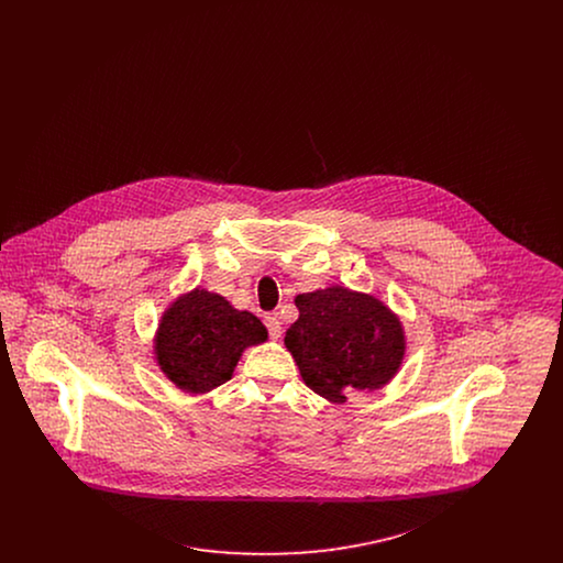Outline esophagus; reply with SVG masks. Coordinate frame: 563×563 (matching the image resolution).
<instances>
[{"instance_id": "1", "label": "esophagus", "mask_w": 563, "mask_h": 563, "mask_svg": "<svg viewBox=\"0 0 563 563\" xmlns=\"http://www.w3.org/2000/svg\"><path fill=\"white\" fill-rule=\"evenodd\" d=\"M266 327H268L269 338L272 340H278L280 338V321H278V317H274V314H269L266 317Z\"/></svg>"}]
</instances>
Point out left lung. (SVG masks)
<instances>
[{"label":"left lung","instance_id":"left-lung-1","mask_svg":"<svg viewBox=\"0 0 563 563\" xmlns=\"http://www.w3.org/2000/svg\"><path fill=\"white\" fill-rule=\"evenodd\" d=\"M297 321L285 333L303 384L344 405L352 393H375L399 374L407 338L399 314L375 295L331 285L295 297Z\"/></svg>","mask_w":563,"mask_h":563}]
</instances>
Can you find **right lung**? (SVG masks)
Segmentation results:
<instances>
[{"mask_svg":"<svg viewBox=\"0 0 563 563\" xmlns=\"http://www.w3.org/2000/svg\"><path fill=\"white\" fill-rule=\"evenodd\" d=\"M264 342L268 329L255 314L196 287L164 308L154 335V361L179 390L207 395L232 379L244 350Z\"/></svg>","mask_w":563,"mask_h":563,"instance_id":"add662e5","label":"right lung"}]
</instances>
